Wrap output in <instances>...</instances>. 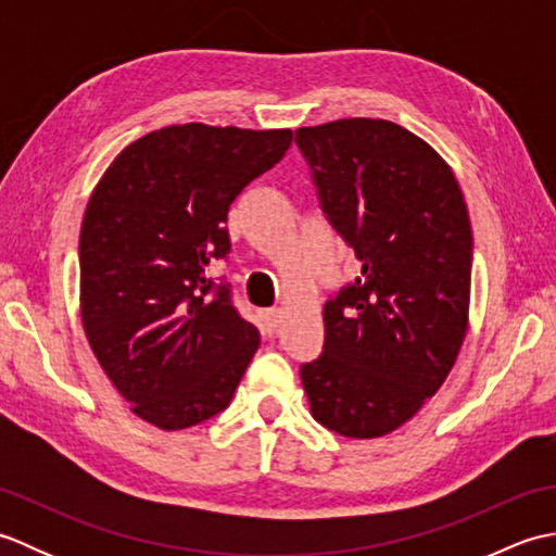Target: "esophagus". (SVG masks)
I'll use <instances>...</instances> for the list:
<instances>
[{
	"instance_id": "obj_1",
	"label": "esophagus",
	"mask_w": 556,
	"mask_h": 556,
	"mask_svg": "<svg viewBox=\"0 0 556 556\" xmlns=\"http://www.w3.org/2000/svg\"><path fill=\"white\" fill-rule=\"evenodd\" d=\"M263 327H265V332L271 337L277 332V327L281 325V311L279 308H269V311H263Z\"/></svg>"
}]
</instances>
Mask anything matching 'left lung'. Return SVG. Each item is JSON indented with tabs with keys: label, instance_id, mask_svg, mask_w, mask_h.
Returning a JSON list of instances; mask_svg holds the SVG:
<instances>
[{
	"label": "left lung",
	"instance_id": "1",
	"mask_svg": "<svg viewBox=\"0 0 556 556\" xmlns=\"http://www.w3.org/2000/svg\"><path fill=\"white\" fill-rule=\"evenodd\" d=\"M317 200L361 263L325 303V346L301 365L313 418L372 440L446 380L468 327L473 233L456 176L399 124L339 119L296 131Z\"/></svg>",
	"mask_w": 556,
	"mask_h": 556
}]
</instances>
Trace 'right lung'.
<instances>
[{
    "label": "right lung",
    "instance_id": "1",
    "mask_svg": "<svg viewBox=\"0 0 556 556\" xmlns=\"http://www.w3.org/2000/svg\"><path fill=\"white\" fill-rule=\"evenodd\" d=\"M289 128L181 124L124 148L80 227V317L90 349L138 418L184 430L217 416L260 346L212 260L243 188L291 148Z\"/></svg>",
    "mask_w": 556,
    "mask_h": 556
}]
</instances>
